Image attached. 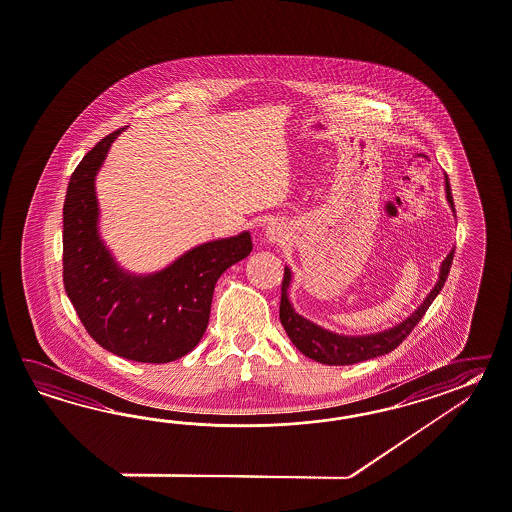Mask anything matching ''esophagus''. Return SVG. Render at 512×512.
Here are the masks:
<instances>
[{
    "instance_id": "esophagus-1",
    "label": "esophagus",
    "mask_w": 512,
    "mask_h": 512,
    "mask_svg": "<svg viewBox=\"0 0 512 512\" xmlns=\"http://www.w3.org/2000/svg\"><path fill=\"white\" fill-rule=\"evenodd\" d=\"M265 236L271 241H278L280 237H284V230H282L280 223H269L265 226Z\"/></svg>"
}]
</instances>
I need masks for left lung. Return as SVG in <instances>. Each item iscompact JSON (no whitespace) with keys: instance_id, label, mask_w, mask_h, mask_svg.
Masks as SVG:
<instances>
[{"instance_id":"obj_1","label":"left lung","mask_w":512,"mask_h":512,"mask_svg":"<svg viewBox=\"0 0 512 512\" xmlns=\"http://www.w3.org/2000/svg\"><path fill=\"white\" fill-rule=\"evenodd\" d=\"M446 198L455 213V204L451 197V187L446 174ZM455 247L446 256V260L440 265V275L431 289V293L423 299L420 306L397 323L394 327L380 330L375 334H362V336H347V334H336L332 330L319 327L310 319L302 317L295 312L293 304L289 301L288 289L291 286V269L286 265L284 269V280H282V299H280V323L286 330L289 340L301 351L304 356L312 358L315 362L327 364V366H351L356 362H364L369 358H377L380 354L392 353L399 343L407 338L412 328L418 325L421 317L427 312V308L433 304L436 295L442 291L446 284L451 262H453Z\"/></svg>"}]
</instances>
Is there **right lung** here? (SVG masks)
Returning a JSON list of instances; mask_svg holds the SVG:
<instances>
[{
	"label": "right lung",
	"instance_id": "1",
	"mask_svg": "<svg viewBox=\"0 0 512 512\" xmlns=\"http://www.w3.org/2000/svg\"><path fill=\"white\" fill-rule=\"evenodd\" d=\"M109 133L70 176L63 208V280L92 340L122 358L167 364L191 353L210 321L213 289L247 258L250 232L213 239L165 269L135 275L118 265L100 236L96 176L120 133Z\"/></svg>",
	"mask_w": 512,
	"mask_h": 512
}]
</instances>
